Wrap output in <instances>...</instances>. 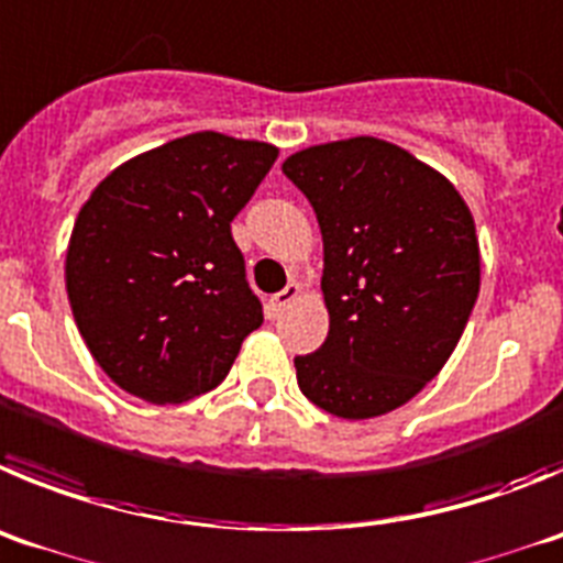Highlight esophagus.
<instances>
[{"label":"esophagus","instance_id":"obj_1","mask_svg":"<svg viewBox=\"0 0 563 563\" xmlns=\"http://www.w3.org/2000/svg\"><path fill=\"white\" fill-rule=\"evenodd\" d=\"M300 294L302 288L297 286V283H291V286H286L283 291H277L275 297H269V317H280V313L286 311V308L300 297Z\"/></svg>","mask_w":563,"mask_h":563}]
</instances>
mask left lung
Here are the masks:
<instances>
[{
	"instance_id": "1",
	"label": "left lung",
	"mask_w": 563,
	"mask_h": 563,
	"mask_svg": "<svg viewBox=\"0 0 563 563\" xmlns=\"http://www.w3.org/2000/svg\"><path fill=\"white\" fill-rule=\"evenodd\" d=\"M317 212L328 339L294 358L308 401L367 420L412 401L457 347L479 294V241L457 187L376 136L283 162Z\"/></svg>"
}]
</instances>
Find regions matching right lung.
<instances>
[{
    "mask_svg": "<svg viewBox=\"0 0 563 563\" xmlns=\"http://www.w3.org/2000/svg\"><path fill=\"white\" fill-rule=\"evenodd\" d=\"M277 148L196 131L123 162L92 190L67 246V294L111 382L151 404L219 387L263 322L232 219Z\"/></svg>",
    "mask_w": 563,
    "mask_h": 563,
    "instance_id": "add662e5",
    "label": "right lung"
}]
</instances>
